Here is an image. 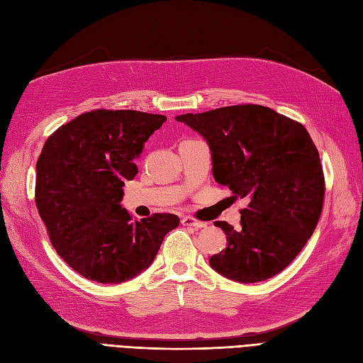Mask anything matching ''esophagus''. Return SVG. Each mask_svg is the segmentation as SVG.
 Wrapping results in <instances>:
<instances>
[{
	"label": "esophagus",
	"mask_w": 363,
	"mask_h": 363,
	"mask_svg": "<svg viewBox=\"0 0 363 363\" xmlns=\"http://www.w3.org/2000/svg\"><path fill=\"white\" fill-rule=\"evenodd\" d=\"M182 224L183 225H191L194 228H203V227H206V223L199 221V219H195L192 216H183L182 218Z\"/></svg>",
	"instance_id": "34e87169"
}]
</instances>
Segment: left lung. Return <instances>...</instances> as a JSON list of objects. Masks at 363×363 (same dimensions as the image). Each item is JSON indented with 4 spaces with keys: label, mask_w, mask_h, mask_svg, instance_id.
<instances>
[{
    "label": "left lung",
    "mask_w": 363,
    "mask_h": 363,
    "mask_svg": "<svg viewBox=\"0 0 363 363\" xmlns=\"http://www.w3.org/2000/svg\"><path fill=\"white\" fill-rule=\"evenodd\" d=\"M207 140L215 180L245 199L240 225L215 221L227 248L208 260L221 276L257 283L286 268L315 232L325 194L320 155L304 125L259 104L175 118Z\"/></svg>",
    "instance_id": "1"
}]
</instances>
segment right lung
Returning a JSON list of instances; mask_svg holds the SVG:
<instances>
[{"label":"right lung","mask_w":363,"mask_h":363,"mask_svg":"<svg viewBox=\"0 0 363 363\" xmlns=\"http://www.w3.org/2000/svg\"><path fill=\"white\" fill-rule=\"evenodd\" d=\"M167 121L163 115L96 108L47 139L36 163V206L57 255L87 280L116 284L155 260L177 215L133 221L121 207L135 159Z\"/></svg>","instance_id":"add662e5"}]
</instances>
